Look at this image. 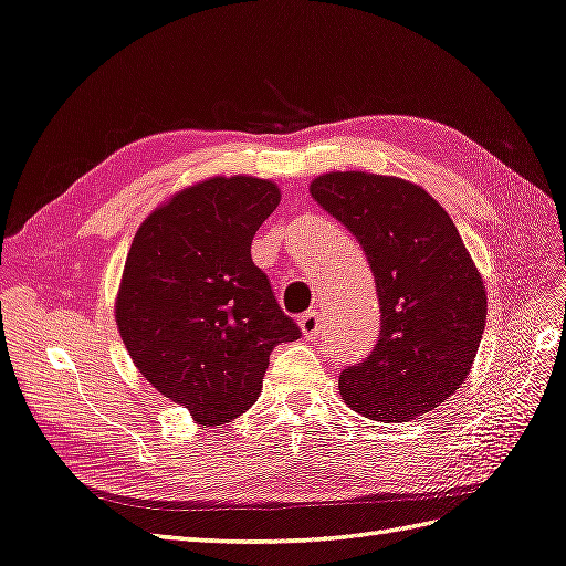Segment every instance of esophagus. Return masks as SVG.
<instances>
[{
	"label": "esophagus",
	"instance_id": "34e87169",
	"mask_svg": "<svg viewBox=\"0 0 566 566\" xmlns=\"http://www.w3.org/2000/svg\"><path fill=\"white\" fill-rule=\"evenodd\" d=\"M298 327H301V335H304L306 339H315V337L321 335V331H323L321 315L315 313V311H311V313H306V315H301Z\"/></svg>",
	"mask_w": 566,
	"mask_h": 566
}]
</instances>
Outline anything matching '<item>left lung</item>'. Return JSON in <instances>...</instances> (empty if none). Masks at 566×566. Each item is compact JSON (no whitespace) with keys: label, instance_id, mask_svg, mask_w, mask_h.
Wrapping results in <instances>:
<instances>
[{"label":"left lung","instance_id":"left-lung-1","mask_svg":"<svg viewBox=\"0 0 566 566\" xmlns=\"http://www.w3.org/2000/svg\"><path fill=\"white\" fill-rule=\"evenodd\" d=\"M311 197L369 260L380 306L376 349L339 374V396L376 422H410L463 386L488 323V289L449 212L417 182L331 170Z\"/></svg>","mask_w":566,"mask_h":566}]
</instances>
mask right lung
Here are the masks:
<instances>
[{"mask_svg": "<svg viewBox=\"0 0 566 566\" xmlns=\"http://www.w3.org/2000/svg\"><path fill=\"white\" fill-rule=\"evenodd\" d=\"M280 200L268 178H205L151 209L129 245L117 333L137 371L197 427L251 410L270 352L301 335L251 258Z\"/></svg>", "mask_w": 566, "mask_h": 566, "instance_id": "add662e5", "label": "right lung"}]
</instances>
